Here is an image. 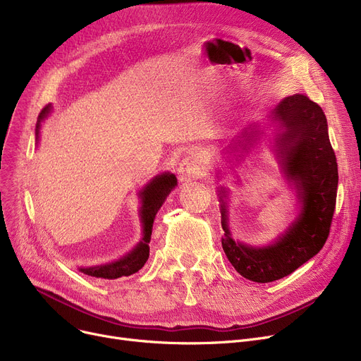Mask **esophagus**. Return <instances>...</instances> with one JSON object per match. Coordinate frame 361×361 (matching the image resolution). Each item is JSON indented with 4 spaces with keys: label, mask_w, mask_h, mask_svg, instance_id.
Masks as SVG:
<instances>
[{
    "label": "esophagus",
    "mask_w": 361,
    "mask_h": 361,
    "mask_svg": "<svg viewBox=\"0 0 361 361\" xmlns=\"http://www.w3.org/2000/svg\"><path fill=\"white\" fill-rule=\"evenodd\" d=\"M203 159L199 155H190L181 161L178 168V178L183 183L192 181L203 173Z\"/></svg>",
    "instance_id": "1"
}]
</instances>
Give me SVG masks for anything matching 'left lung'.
I'll use <instances>...</instances> for the list:
<instances>
[{
	"instance_id": "obj_1",
	"label": "left lung",
	"mask_w": 361,
	"mask_h": 361,
	"mask_svg": "<svg viewBox=\"0 0 361 361\" xmlns=\"http://www.w3.org/2000/svg\"><path fill=\"white\" fill-rule=\"evenodd\" d=\"M275 152L298 199V215L275 241L250 245L235 241L228 226V188H219L222 249L235 271L253 282H272L293 274L316 256L329 235L335 211L338 165L322 108L306 94L283 98L271 112ZM263 131L250 126L230 145L231 154L249 150Z\"/></svg>"
}]
</instances>
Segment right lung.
<instances>
[{
	"mask_svg": "<svg viewBox=\"0 0 361 361\" xmlns=\"http://www.w3.org/2000/svg\"><path fill=\"white\" fill-rule=\"evenodd\" d=\"M51 112V105H47L41 114L39 120L36 126V140L39 139V128L41 121H44ZM177 185V177L171 173H164L152 178L142 190L139 192L140 199V222L143 228V237L135 245V249L130 250L126 256L120 257L118 260H114L105 264H98V267H89V268H79L80 272L89 276L102 278V279H117L121 276H130L136 274L139 269L143 268L149 257V241L152 235V226H154L155 216L161 206L164 204L166 196L174 190Z\"/></svg>",
	"mask_w": 361,
	"mask_h": 361,
	"instance_id": "1",
	"label": "right lung"
}]
</instances>
